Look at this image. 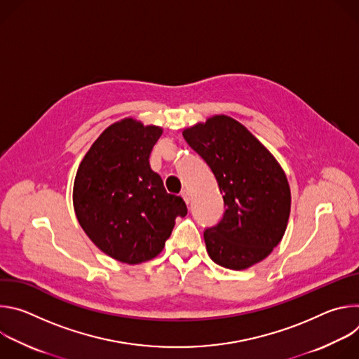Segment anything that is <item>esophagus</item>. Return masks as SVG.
I'll list each match as a JSON object with an SVG mask.
<instances>
[{
	"label": "esophagus",
	"mask_w": 359,
	"mask_h": 359,
	"mask_svg": "<svg viewBox=\"0 0 359 359\" xmlns=\"http://www.w3.org/2000/svg\"><path fill=\"white\" fill-rule=\"evenodd\" d=\"M182 197L184 198L186 204H190V200H191V197H190V191H189V190H183V191H182Z\"/></svg>",
	"instance_id": "34e87169"
}]
</instances>
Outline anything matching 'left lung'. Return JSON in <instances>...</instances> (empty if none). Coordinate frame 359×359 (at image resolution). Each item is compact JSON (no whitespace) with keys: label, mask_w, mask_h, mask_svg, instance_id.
I'll return each mask as SVG.
<instances>
[{"label":"left lung","mask_w":359,"mask_h":359,"mask_svg":"<svg viewBox=\"0 0 359 359\" xmlns=\"http://www.w3.org/2000/svg\"><path fill=\"white\" fill-rule=\"evenodd\" d=\"M216 176L224 209L204 230L210 259L230 270L260 263L281 241L291 208L287 177L271 153L237 121L217 115L183 130Z\"/></svg>","instance_id":"8db88e82"}]
</instances>
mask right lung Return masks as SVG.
Masks as SVG:
<instances>
[{"label":"right lung","mask_w":359,"mask_h":359,"mask_svg":"<svg viewBox=\"0 0 359 359\" xmlns=\"http://www.w3.org/2000/svg\"><path fill=\"white\" fill-rule=\"evenodd\" d=\"M158 126L133 119L111 125L82 159L74 183V208L86 236L112 259L139 264L163 250L176 217L187 215L180 196L166 191L150 169Z\"/></svg>","instance_id":"right-lung-1"}]
</instances>
